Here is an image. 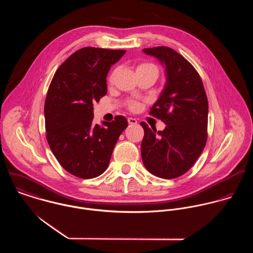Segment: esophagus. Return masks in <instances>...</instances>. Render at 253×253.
<instances>
[{
	"instance_id": "esophagus-1",
	"label": "esophagus",
	"mask_w": 253,
	"mask_h": 253,
	"mask_svg": "<svg viewBox=\"0 0 253 253\" xmlns=\"http://www.w3.org/2000/svg\"><path fill=\"white\" fill-rule=\"evenodd\" d=\"M127 122L129 125H136L137 124V120L136 119H133V118H128L127 119Z\"/></svg>"
}]
</instances>
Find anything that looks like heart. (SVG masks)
<instances>
[{"label": "heart", "instance_id": "heart-1", "mask_svg": "<svg viewBox=\"0 0 253 253\" xmlns=\"http://www.w3.org/2000/svg\"><path fill=\"white\" fill-rule=\"evenodd\" d=\"M148 70H152V71H155V72L158 74V68L152 64V63H148V62H141L139 63L137 66H136V72H140V71H148ZM117 74V70H114L113 72L111 73L110 77H109V82L112 83L115 76ZM127 107L132 111V112H136L138 111L140 107H141V103L139 101H136V100H129L127 102Z\"/></svg>", "mask_w": 253, "mask_h": 253}]
</instances>
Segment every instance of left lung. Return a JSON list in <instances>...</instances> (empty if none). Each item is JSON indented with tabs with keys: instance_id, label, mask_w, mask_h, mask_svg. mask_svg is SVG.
<instances>
[{
	"instance_id": "left-lung-1",
	"label": "left lung",
	"mask_w": 253,
	"mask_h": 253,
	"mask_svg": "<svg viewBox=\"0 0 253 253\" xmlns=\"http://www.w3.org/2000/svg\"><path fill=\"white\" fill-rule=\"evenodd\" d=\"M166 68L165 88L149 114L166 124L157 131L141 122L144 137L141 157L152 174L172 179L186 173L202 154L208 140L209 102L202 79L194 66L168 46L144 48Z\"/></svg>"
}]
</instances>
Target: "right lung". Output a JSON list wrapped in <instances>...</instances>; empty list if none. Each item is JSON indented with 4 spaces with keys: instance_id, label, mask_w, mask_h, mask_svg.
I'll return each instance as SVG.
<instances>
[{
    "instance_id": "obj_1",
    "label": "right lung",
    "mask_w": 253,
    "mask_h": 253,
    "mask_svg": "<svg viewBox=\"0 0 253 253\" xmlns=\"http://www.w3.org/2000/svg\"><path fill=\"white\" fill-rule=\"evenodd\" d=\"M124 49L83 47L57 69L44 102L46 140L62 168L89 179L108 168L114 147L126 128L124 116L94 125L93 103L107 93L106 78Z\"/></svg>"
}]
</instances>
